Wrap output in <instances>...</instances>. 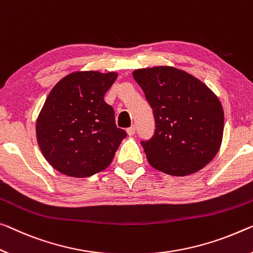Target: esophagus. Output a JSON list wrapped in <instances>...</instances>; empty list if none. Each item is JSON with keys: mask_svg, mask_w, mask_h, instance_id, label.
I'll list each match as a JSON object with an SVG mask.
<instances>
[{"mask_svg": "<svg viewBox=\"0 0 253 253\" xmlns=\"http://www.w3.org/2000/svg\"><path fill=\"white\" fill-rule=\"evenodd\" d=\"M126 132L129 135H133L135 133V126H131L130 127H127Z\"/></svg>", "mask_w": 253, "mask_h": 253, "instance_id": "34e87169", "label": "esophagus"}]
</instances>
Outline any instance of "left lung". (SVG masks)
Segmentation results:
<instances>
[{"label":"left lung","mask_w":253,"mask_h":253,"mask_svg":"<svg viewBox=\"0 0 253 253\" xmlns=\"http://www.w3.org/2000/svg\"><path fill=\"white\" fill-rule=\"evenodd\" d=\"M155 118L154 135L141 141L149 164L169 175L193 174L218 153L224 131L219 99L196 77L172 67L133 71Z\"/></svg>","instance_id":"1"}]
</instances>
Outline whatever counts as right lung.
Returning a JSON list of instances; mask_svg holds the SVG:
<instances>
[{"label":"right lung","instance_id":"obj_1","mask_svg":"<svg viewBox=\"0 0 253 253\" xmlns=\"http://www.w3.org/2000/svg\"><path fill=\"white\" fill-rule=\"evenodd\" d=\"M118 73L73 72L50 90L36 123L38 146L50 165L68 176L87 177L113 161L126 132L115 124L104 96Z\"/></svg>","mask_w":253,"mask_h":253}]
</instances>
